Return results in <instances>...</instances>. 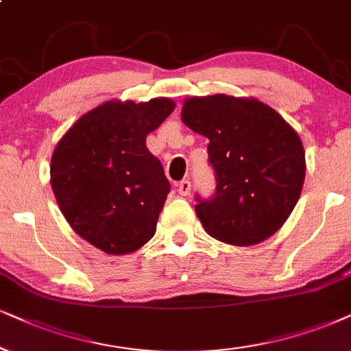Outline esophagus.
<instances>
[{"label": "esophagus", "mask_w": 351, "mask_h": 351, "mask_svg": "<svg viewBox=\"0 0 351 351\" xmlns=\"http://www.w3.org/2000/svg\"><path fill=\"white\" fill-rule=\"evenodd\" d=\"M178 193L181 194V196H188V194L191 193V181H189V180L180 181V184H178Z\"/></svg>", "instance_id": "esophagus-1"}]
</instances>
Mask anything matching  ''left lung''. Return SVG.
I'll return each mask as SVG.
<instances>
[{"label": "left lung", "instance_id": "1", "mask_svg": "<svg viewBox=\"0 0 351 351\" xmlns=\"http://www.w3.org/2000/svg\"><path fill=\"white\" fill-rule=\"evenodd\" d=\"M181 119L208 139L217 178L214 196H196L204 230L234 246L272 237L303 189L304 149L296 131L263 101L223 94L188 99Z\"/></svg>", "mask_w": 351, "mask_h": 351}]
</instances>
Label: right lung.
<instances>
[{
    "mask_svg": "<svg viewBox=\"0 0 351 351\" xmlns=\"http://www.w3.org/2000/svg\"><path fill=\"white\" fill-rule=\"evenodd\" d=\"M175 110L170 99L106 101L77 119L51 157V188L71 228L106 254H128L155 234L170 193L145 137Z\"/></svg>",
    "mask_w": 351,
    "mask_h": 351,
    "instance_id": "add662e5",
    "label": "right lung"
}]
</instances>
